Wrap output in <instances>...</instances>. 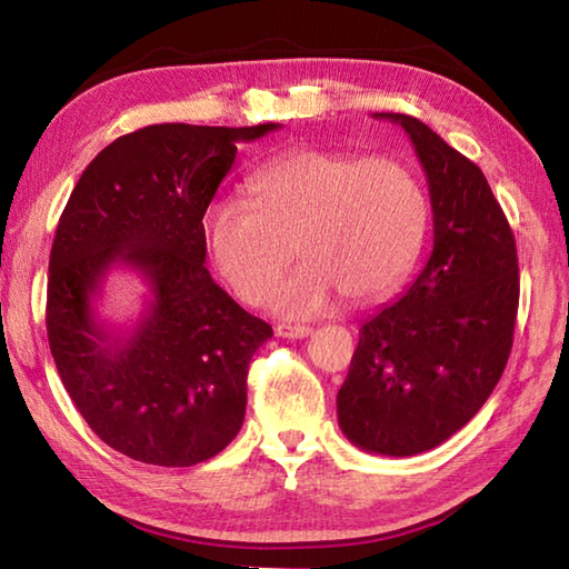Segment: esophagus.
Instances as JSON below:
<instances>
[{"label": "esophagus", "instance_id": "34e87169", "mask_svg": "<svg viewBox=\"0 0 569 569\" xmlns=\"http://www.w3.org/2000/svg\"><path fill=\"white\" fill-rule=\"evenodd\" d=\"M311 333V326H296V323H278L276 336H283V339H306Z\"/></svg>", "mask_w": 569, "mask_h": 569}]
</instances>
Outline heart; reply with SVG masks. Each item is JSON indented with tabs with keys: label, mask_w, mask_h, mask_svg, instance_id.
Wrapping results in <instances>:
<instances>
[{
	"label": "heart",
	"mask_w": 569,
	"mask_h": 569,
	"mask_svg": "<svg viewBox=\"0 0 569 569\" xmlns=\"http://www.w3.org/2000/svg\"><path fill=\"white\" fill-rule=\"evenodd\" d=\"M248 198L208 208L203 233L218 273L246 303H261L296 253L306 261L273 296L281 316L321 313L343 293H389L417 258L427 198L403 162L298 148L248 180Z\"/></svg>",
	"instance_id": "b5f03b06"
}]
</instances>
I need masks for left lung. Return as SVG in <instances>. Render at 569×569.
I'll return each instance as SVG.
<instances>
[{
	"label": "left lung",
	"instance_id": "obj_1",
	"mask_svg": "<svg viewBox=\"0 0 569 569\" xmlns=\"http://www.w3.org/2000/svg\"><path fill=\"white\" fill-rule=\"evenodd\" d=\"M373 118L401 124L417 150L435 248L409 291L361 326L336 409L351 445L411 457L457 435L495 391L512 351L519 266L485 172L411 114Z\"/></svg>",
	"mask_w": 569,
	"mask_h": 569
}]
</instances>
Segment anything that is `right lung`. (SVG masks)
Here are the masks:
<instances>
[{
  "instance_id": "right-lung-1",
  "label": "right lung",
  "mask_w": 569,
  "mask_h": 569,
  "mask_svg": "<svg viewBox=\"0 0 569 569\" xmlns=\"http://www.w3.org/2000/svg\"><path fill=\"white\" fill-rule=\"evenodd\" d=\"M278 128L148 124L110 142L67 200L50 253L47 339L77 411L124 457L192 467L243 427L248 363L273 329L210 278L203 216L238 142ZM120 264L149 286L130 332L93 313Z\"/></svg>"
}]
</instances>
